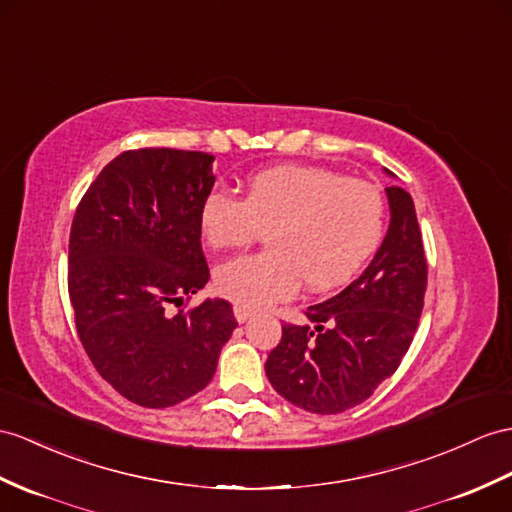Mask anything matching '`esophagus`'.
<instances>
[{
  "instance_id": "1",
  "label": "esophagus",
  "mask_w": 512,
  "mask_h": 512,
  "mask_svg": "<svg viewBox=\"0 0 512 512\" xmlns=\"http://www.w3.org/2000/svg\"><path fill=\"white\" fill-rule=\"evenodd\" d=\"M234 317H236V321H239V323H245L249 317H252V310L241 306V304H234Z\"/></svg>"
}]
</instances>
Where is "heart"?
Here are the masks:
<instances>
[{
  "mask_svg": "<svg viewBox=\"0 0 512 512\" xmlns=\"http://www.w3.org/2000/svg\"><path fill=\"white\" fill-rule=\"evenodd\" d=\"M386 204L376 184L323 167L282 165L258 171L245 199L210 191L199 230L215 249L245 247L267 232V254L239 256L215 271L217 291L245 308H263L295 293L350 282L376 254Z\"/></svg>",
  "mask_w": 512,
  "mask_h": 512,
  "instance_id": "1",
  "label": "heart"
}]
</instances>
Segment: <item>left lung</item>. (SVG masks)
Wrapping results in <instances>:
<instances>
[{"mask_svg":"<svg viewBox=\"0 0 512 512\" xmlns=\"http://www.w3.org/2000/svg\"><path fill=\"white\" fill-rule=\"evenodd\" d=\"M384 191L391 223L369 267L339 295L308 308L313 328L284 326L265 363L273 389L308 413L336 415L363 404L413 343L428 265L413 197L402 186Z\"/></svg>","mask_w":512,"mask_h":512,"instance_id":"obj_1","label":"left lung"}]
</instances>
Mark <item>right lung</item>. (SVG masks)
<instances>
[{"mask_svg": "<svg viewBox=\"0 0 512 512\" xmlns=\"http://www.w3.org/2000/svg\"><path fill=\"white\" fill-rule=\"evenodd\" d=\"M213 160L169 147L123 152L73 217L69 297L80 341L99 376L145 408L202 391L236 328L219 297L169 313L210 280L199 208L213 191Z\"/></svg>", "mask_w": 512, "mask_h": 512, "instance_id": "1", "label": "right lung"}]
</instances>
